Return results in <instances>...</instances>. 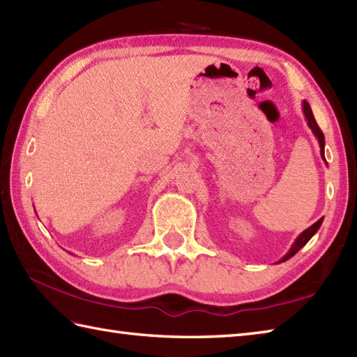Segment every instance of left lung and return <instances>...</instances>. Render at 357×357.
<instances>
[{"mask_svg": "<svg viewBox=\"0 0 357 357\" xmlns=\"http://www.w3.org/2000/svg\"><path fill=\"white\" fill-rule=\"evenodd\" d=\"M302 110H304V115H305V119H307V124H308V127L312 128V132H313V135L316 136V139H317V142H319V147H321V156H322V159L325 161V153H324V149H325V138H324V133H322V130L319 128V126H317V123H316V119H314V116H313V112H312V107H310V104L307 102V101H304L302 102ZM322 221H324V218H321L319 221L317 222H314L312 227H308L307 230H304L302 231L298 238H296V241L293 242V245H291V248L288 250V253L282 257V259H280L278 264H280V262H285V261H288L290 259L291 256H294L296 253L299 252V250L304 247L307 242L312 239L314 234H316V231L321 229V225H322Z\"/></svg>", "mask_w": 357, "mask_h": 357, "instance_id": "left-lung-1", "label": "left lung"}]
</instances>
